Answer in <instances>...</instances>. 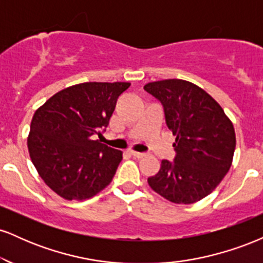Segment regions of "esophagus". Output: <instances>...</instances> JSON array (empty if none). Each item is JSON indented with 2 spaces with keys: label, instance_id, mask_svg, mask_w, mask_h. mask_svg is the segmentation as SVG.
Returning <instances> with one entry per match:
<instances>
[{
  "label": "esophagus",
  "instance_id": "esophagus-1",
  "mask_svg": "<svg viewBox=\"0 0 263 263\" xmlns=\"http://www.w3.org/2000/svg\"><path fill=\"white\" fill-rule=\"evenodd\" d=\"M131 155L136 157V158H143L146 157V153H142V152H136V151H131Z\"/></svg>",
  "mask_w": 263,
  "mask_h": 263
}]
</instances>
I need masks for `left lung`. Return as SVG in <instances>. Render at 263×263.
<instances>
[{"label":"left lung","instance_id":"obj_1","mask_svg":"<svg viewBox=\"0 0 263 263\" xmlns=\"http://www.w3.org/2000/svg\"><path fill=\"white\" fill-rule=\"evenodd\" d=\"M143 89L161 101L165 123L177 136L174 162L163 159L147 182L172 203L201 200L230 170L236 147L234 125L218 102L190 81H153Z\"/></svg>","mask_w":263,"mask_h":263}]
</instances>
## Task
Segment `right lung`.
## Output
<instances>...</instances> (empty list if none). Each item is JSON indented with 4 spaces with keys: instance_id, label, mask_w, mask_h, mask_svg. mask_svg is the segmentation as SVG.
<instances>
[{
    "instance_id": "1",
    "label": "right lung",
    "mask_w": 263,
    "mask_h": 263,
    "mask_svg": "<svg viewBox=\"0 0 263 263\" xmlns=\"http://www.w3.org/2000/svg\"><path fill=\"white\" fill-rule=\"evenodd\" d=\"M129 83H83L57 92L35 111L28 151L44 183L66 200L92 198L111 183L122 152L99 140Z\"/></svg>"
}]
</instances>
